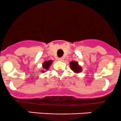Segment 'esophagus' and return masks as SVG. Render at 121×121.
<instances>
[{"mask_svg":"<svg viewBox=\"0 0 121 121\" xmlns=\"http://www.w3.org/2000/svg\"><path fill=\"white\" fill-rule=\"evenodd\" d=\"M58 60H59V61H63V58H58Z\"/></svg>","mask_w":121,"mask_h":121,"instance_id":"esophagus-1","label":"esophagus"}]
</instances>
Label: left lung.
Wrapping results in <instances>:
<instances>
[{
	"instance_id": "1",
	"label": "left lung",
	"mask_w": 121,
	"mask_h": 121,
	"mask_svg": "<svg viewBox=\"0 0 121 121\" xmlns=\"http://www.w3.org/2000/svg\"><path fill=\"white\" fill-rule=\"evenodd\" d=\"M70 69L75 73H79L82 71V68L78 65V63L76 61H72L70 62Z\"/></svg>"
}]
</instances>
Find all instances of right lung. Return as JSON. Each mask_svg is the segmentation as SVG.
<instances>
[{"mask_svg":"<svg viewBox=\"0 0 121 121\" xmlns=\"http://www.w3.org/2000/svg\"><path fill=\"white\" fill-rule=\"evenodd\" d=\"M52 63V60H49L48 61H45V62H43V63L42 65L43 68L45 70H48V69L50 68V66L51 65ZM45 72V70H43L42 72Z\"/></svg>","mask_w":121,"mask_h":121,"instance_id":"1","label":"right lung"}]
</instances>
